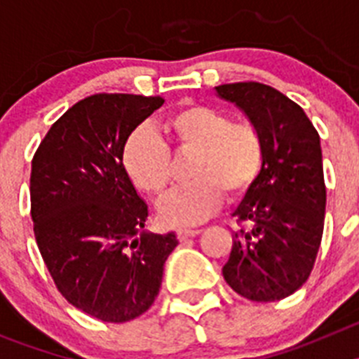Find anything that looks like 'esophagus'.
<instances>
[{"mask_svg": "<svg viewBox=\"0 0 359 359\" xmlns=\"http://www.w3.org/2000/svg\"><path fill=\"white\" fill-rule=\"evenodd\" d=\"M201 233V230L199 228H180V230L176 231V236L180 241H185V239H190V237H196Z\"/></svg>", "mask_w": 359, "mask_h": 359, "instance_id": "esophagus-1", "label": "esophagus"}]
</instances>
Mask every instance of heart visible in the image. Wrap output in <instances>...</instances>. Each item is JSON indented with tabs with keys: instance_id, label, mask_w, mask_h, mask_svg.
Here are the masks:
<instances>
[{
	"instance_id": "b5f03b06",
	"label": "heart",
	"mask_w": 359,
	"mask_h": 359,
	"mask_svg": "<svg viewBox=\"0 0 359 359\" xmlns=\"http://www.w3.org/2000/svg\"><path fill=\"white\" fill-rule=\"evenodd\" d=\"M165 135L180 149L198 151L189 185L176 187L158 203L165 223L190 226L207 221L223 203L243 198L261 176L266 142L261 128L250 120L233 122L226 111L201 104H185L165 116ZM122 165L138 190L163 194L170 183V152L149 126L128 135L122 147Z\"/></svg>"
}]
</instances>
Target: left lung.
<instances>
[{
  "label": "left lung",
  "instance_id": "obj_1",
  "mask_svg": "<svg viewBox=\"0 0 359 359\" xmlns=\"http://www.w3.org/2000/svg\"><path fill=\"white\" fill-rule=\"evenodd\" d=\"M264 135L266 161L233 210L250 228L233 236L223 277L253 302L290 297L309 277L323 233L325 183L320 136L298 104L271 86L236 82L215 88Z\"/></svg>",
  "mask_w": 359,
  "mask_h": 359
}]
</instances>
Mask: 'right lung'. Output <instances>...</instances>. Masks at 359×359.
Returning <instances> with one entry per match:
<instances>
[{
    "label": "right lung",
    "mask_w": 359,
    "mask_h": 359,
    "mask_svg": "<svg viewBox=\"0 0 359 359\" xmlns=\"http://www.w3.org/2000/svg\"><path fill=\"white\" fill-rule=\"evenodd\" d=\"M161 97L100 93L69 107L32 160L34 233L57 290L102 322L144 315L161 286L174 231L145 230L147 205L122 165L129 133Z\"/></svg>",
    "instance_id": "right-lung-1"
}]
</instances>
